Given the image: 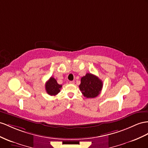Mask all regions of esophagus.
Listing matches in <instances>:
<instances>
[{"mask_svg":"<svg viewBox=\"0 0 148 148\" xmlns=\"http://www.w3.org/2000/svg\"><path fill=\"white\" fill-rule=\"evenodd\" d=\"M69 84H74V81H69Z\"/></svg>","mask_w":148,"mask_h":148,"instance_id":"obj_1","label":"esophagus"}]
</instances>
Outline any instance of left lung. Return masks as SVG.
I'll return each instance as SVG.
<instances>
[{
  "instance_id": "obj_1",
  "label": "left lung",
  "mask_w": 148,
  "mask_h": 148,
  "mask_svg": "<svg viewBox=\"0 0 148 148\" xmlns=\"http://www.w3.org/2000/svg\"><path fill=\"white\" fill-rule=\"evenodd\" d=\"M103 82L96 75L87 73L81 79L79 85L83 96L87 98H94L100 94L103 88Z\"/></svg>"
}]
</instances>
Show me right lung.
<instances>
[{
  "mask_svg": "<svg viewBox=\"0 0 148 148\" xmlns=\"http://www.w3.org/2000/svg\"><path fill=\"white\" fill-rule=\"evenodd\" d=\"M62 85L59 84L56 79L51 77L45 83V90L48 94L51 96H56L60 91Z\"/></svg>",
  "mask_w": 148,
  "mask_h": 148,
  "instance_id": "right-lung-1",
  "label": "right lung"
}]
</instances>
